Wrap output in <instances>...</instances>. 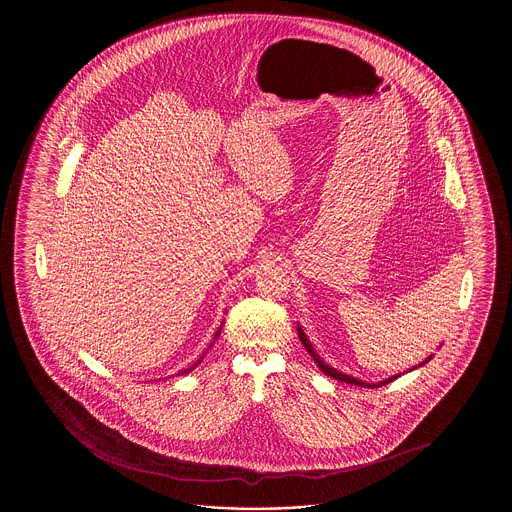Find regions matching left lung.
I'll list each match as a JSON object with an SVG mask.
<instances>
[{
    "mask_svg": "<svg viewBox=\"0 0 512 512\" xmlns=\"http://www.w3.org/2000/svg\"><path fill=\"white\" fill-rule=\"evenodd\" d=\"M299 332V340H301V343L305 345V349L311 353V357L315 359V363H317L318 366H320V370L326 374V376H330V378H334V380H340V382H345V384H355V386H365V388H378V386H386V384H390V382H393L397 376H391V378H388V380H384V382H380V384H366V382H363V380H357V378H353V376H347V374H341V372H338L336 368H332V366L326 365L320 357H318L317 353H315V349H313V345H311V341L307 340V336L303 334V330L299 328L297 330ZM430 361V357L424 361V363H428ZM422 363V365H424Z\"/></svg>",
    "mask_w": 512,
    "mask_h": 512,
    "instance_id": "left-lung-1",
    "label": "left lung"
}]
</instances>
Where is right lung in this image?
I'll use <instances>...</instances> for the list:
<instances>
[{
  "label": "right lung",
  "instance_id": "add662e5",
  "mask_svg": "<svg viewBox=\"0 0 512 512\" xmlns=\"http://www.w3.org/2000/svg\"><path fill=\"white\" fill-rule=\"evenodd\" d=\"M219 334H220V328H219V332H217V336H215V338H219ZM213 343H215V341H213ZM209 347H211V345H209ZM205 353H207V351H205ZM201 359H203V357H199V361H197V363H195L194 366H190V368H186V370H182V372H180V374H186V372H190V370H194L195 366L199 365V363H201Z\"/></svg>",
  "mask_w": 512,
  "mask_h": 512
}]
</instances>
